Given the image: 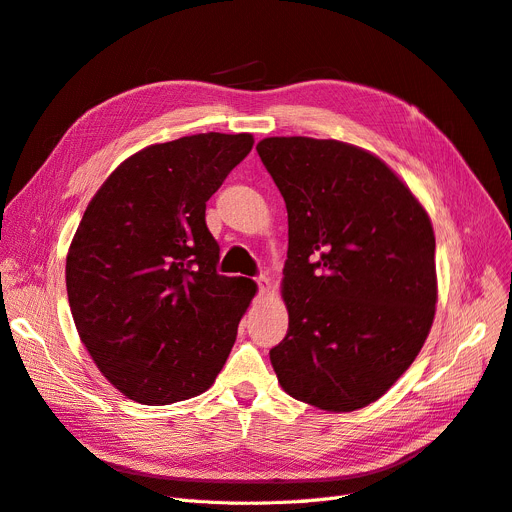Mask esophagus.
Instances as JSON below:
<instances>
[{"mask_svg": "<svg viewBox=\"0 0 512 512\" xmlns=\"http://www.w3.org/2000/svg\"><path fill=\"white\" fill-rule=\"evenodd\" d=\"M256 285H258V294L260 296H264V294L271 290V281H269V277H264V275L256 277Z\"/></svg>", "mask_w": 512, "mask_h": 512, "instance_id": "esophagus-1", "label": "esophagus"}]
</instances>
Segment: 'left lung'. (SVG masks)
Masks as SVG:
<instances>
[{"mask_svg":"<svg viewBox=\"0 0 512 512\" xmlns=\"http://www.w3.org/2000/svg\"><path fill=\"white\" fill-rule=\"evenodd\" d=\"M288 210L283 300L271 349L283 391L319 410L380 399L420 353L437 304L428 214L376 155L338 140L256 145Z\"/></svg>","mask_w":512,"mask_h":512,"instance_id":"obj_1","label":"left lung"}]
</instances>
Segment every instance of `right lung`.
<instances>
[{
    "instance_id": "right-lung-1",
    "label": "right lung",
    "mask_w": 512,
    "mask_h": 512,
    "mask_svg": "<svg viewBox=\"0 0 512 512\" xmlns=\"http://www.w3.org/2000/svg\"><path fill=\"white\" fill-rule=\"evenodd\" d=\"M252 134H195L128 157L98 189L67 256L81 342L119 393L170 405L208 391L256 294L218 275L206 201Z\"/></svg>"
}]
</instances>
